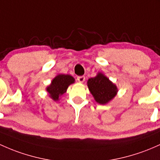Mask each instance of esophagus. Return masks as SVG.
<instances>
[{
	"mask_svg": "<svg viewBox=\"0 0 160 160\" xmlns=\"http://www.w3.org/2000/svg\"><path fill=\"white\" fill-rule=\"evenodd\" d=\"M77 79L80 83H83V82L85 81V77L84 76H79L77 77Z\"/></svg>",
	"mask_w": 160,
	"mask_h": 160,
	"instance_id": "obj_1",
	"label": "esophagus"
}]
</instances>
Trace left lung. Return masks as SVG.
Returning a JSON list of instances; mask_svg holds the SVG:
<instances>
[{
	"label": "left lung",
	"instance_id": "1",
	"mask_svg": "<svg viewBox=\"0 0 160 160\" xmlns=\"http://www.w3.org/2000/svg\"><path fill=\"white\" fill-rule=\"evenodd\" d=\"M89 91L95 100L101 105H105L116 96L117 87L102 73L89 79L87 82Z\"/></svg>",
	"mask_w": 160,
	"mask_h": 160
}]
</instances>
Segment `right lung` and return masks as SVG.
Segmentation results:
<instances>
[{"label":"right lung","mask_w":160,"mask_h":160,"mask_svg":"<svg viewBox=\"0 0 160 160\" xmlns=\"http://www.w3.org/2000/svg\"><path fill=\"white\" fill-rule=\"evenodd\" d=\"M74 83V79L71 75L59 74L54 77L52 83L47 87L50 97L54 101L59 99V96L66 92L68 86Z\"/></svg>","instance_id":"right-lung-1"}]
</instances>
